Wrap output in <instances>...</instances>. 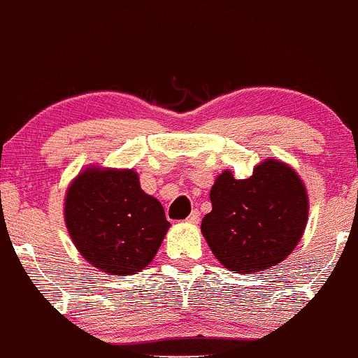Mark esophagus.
Returning a JSON list of instances; mask_svg holds the SVG:
<instances>
[{
	"label": "esophagus",
	"mask_w": 358,
	"mask_h": 358,
	"mask_svg": "<svg viewBox=\"0 0 358 358\" xmlns=\"http://www.w3.org/2000/svg\"><path fill=\"white\" fill-rule=\"evenodd\" d=\"M199 220H201V213L196 209V210H192L191 215H189V217L186 219V222L192 224V226H196V224H199Z\"/></svg>",
	"instance_id": "obj_1"
}]
</instances>
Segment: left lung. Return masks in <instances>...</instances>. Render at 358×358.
I'll return each instance as SVG.
<instances>
[{"label":"left lung","mask_w":358,"mask_h":358,"mask_svg":"<svg viewBox=\"0 0 358 358\" xmlns=\"http://www.w3.org/2000/svg\"><path fill=\"white\" fill-rule=\"evenodd\" d=\"M213 210L201 231L215 259L236 273H252L285 260L302 239L308 194L301 176L279 159H266L252 176L224 171L210 187Z\"/></svg>","instance_id":"1"}]
</instances>
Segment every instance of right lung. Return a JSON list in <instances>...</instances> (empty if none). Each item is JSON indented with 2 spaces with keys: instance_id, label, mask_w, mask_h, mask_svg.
I'll list each match as a JSON object with an SVG mask.
<instances>
[{
  "instance_id": "right-lung-1",
  "label": "right lung",
  "mask_w": 358,
  "mask_h": 358,
  "mask_svg": "<svg viewBox=\"0 0 358 358\" xmlns=\"http://www.w3.org/2000/svg\"><path fill=\"white\" fill-rule=\"evenodd\" d=\"M64 222L78 252L111 275L148 267L171 227L161 202L141 189L138 172L101 166L71 180Z\"/></svg>"
}]
</instances>
